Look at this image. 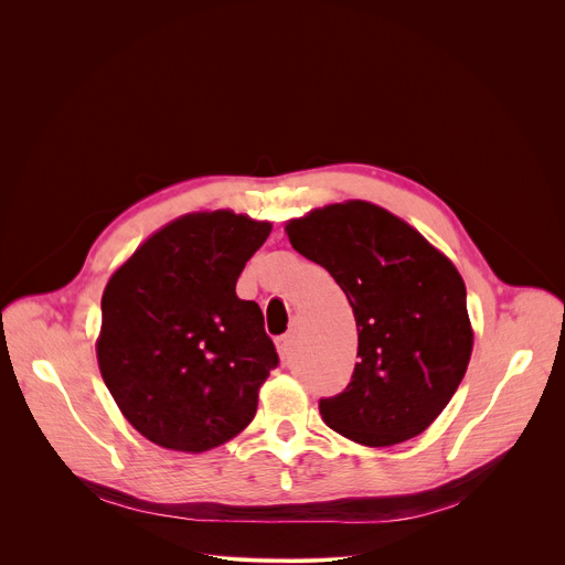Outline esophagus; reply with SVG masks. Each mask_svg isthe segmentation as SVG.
<instances>
[{
	"label": "esophagus",
	"instance_id": "1",
	"mask_svg": "<svg viewBox=\"0 0 565 565\" xmlns=\"http://www.w3.org/2000/svg\"><path fill=\"white\" fill-rule=\"evenodd\" d=\"M275 345H277V352H279L281 362H286V360L290 358V352H292V334L277 337V339H275Z\"/></svg>",
	"mask_w": 565,
	"mask_h": 565
}]
</instances>
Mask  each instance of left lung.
<instances>
[{
  "label": "left lung",
  "instance_id": "left-lung-1",
  "mask_svg": "<svg viewBox=\"0 0 565 565\" xmlns=\"http://www.w3.org/2000/svg\"><path fill=\"white\" fill-rule=\"evenodd\" d=\"M295 252L322 265L358 322V358L322 422L364 447L422 435L465 377L473 330L465 281L449 256L384 207L343 201L286 222Z\"/></svg>",
  "mask_w": 565,
  "mask_h": 565
}]
</instances>
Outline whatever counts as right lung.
<instances>
[{"label": "right lung", "instance_id": "right-lung-1", "mask_svg": "<svg viewBox=\"0 0 565 565\" xmlns=\"http://www.w3.org/2000/svg\"><path fill=\"white\" fill-rule=\"evenodd\" d=\"M273 224L233 211L178 217L135 249L103 292L100 375L130 426L203 454L243 433L279 364L256 302L235 295Z\"/></svg>", "mask_w": 565, "mask_h": 565}]
</instances>
